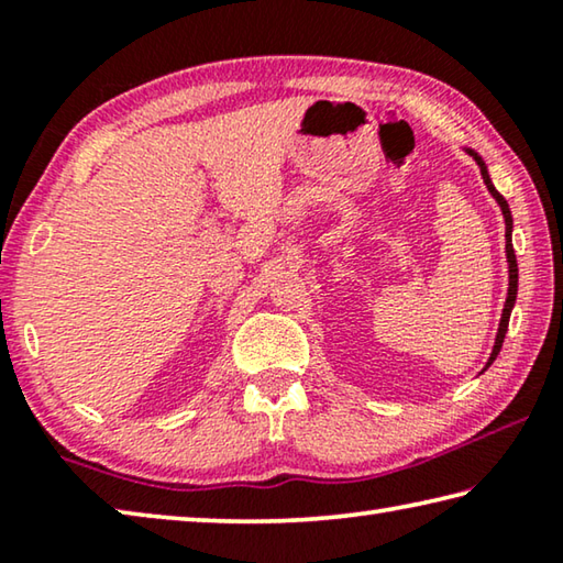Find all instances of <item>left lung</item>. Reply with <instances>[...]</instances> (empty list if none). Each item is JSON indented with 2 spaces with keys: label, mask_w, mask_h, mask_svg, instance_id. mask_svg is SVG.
<instances>
[{
  "label": "left lung",
  "mask_w": 563,
  "mask_h": 563,
  "mask_svg": "<svg viewBox=\"0 0 563 563\" xmlns=\"http://www.w3.org/2000/svg\"><path fill=\"white\" fill-rule=\"evenodd\" d=\"M466 154H470L476 166H479L482 170V178H484V186H487V190L492 194L494 201L499 203L501 208V216H504V225H507V231H504V238H507V263H509V290H507V302H504V310H501V320H499V330H497V338H494V347H492V355L487 360V365H484V369H487L494 360H497L499 350H501V342H504V335H507V328H509V316H511V308L514 302H517V288H519V268H517V255H514V245H511V228H514V221H511V211H509V203L507 198H504L497 188H494L492 178H489V170H487V164H484L482 156L476 154V151L472 148H464ZM482 369V373H484Z\"/></svg>",
  "instance_id": "obj_1"
}]
</instances>
